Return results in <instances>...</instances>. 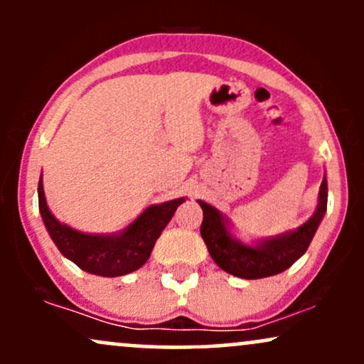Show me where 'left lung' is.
Instances as JSON below:
<instances>
[{"label":"left lung","instance_id":"obj_1","mask_svg":"<svg viewBox=\"0 0 364 364\" xmlns=\"http://www.w3.org/2000/svg\"><path fill=\"white\" fill-rule=\"evenodd\" d=\"M327 176L320 185L318 202L313 215L306 223L291 231L275 236L241 241L232 231V223L219 208L198 200L203 210V223L200 228L208 253L224 272L241 279H263L281 274L306 253L316 229L327 212Z\"/></svg>","mask_w":364,"mask_h":364}]
</instances>
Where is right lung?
<instances>
[{
    "label": "right lung",
    "instance_id": "1",
    "mask_svg": "<svg viewBox=\"0 0 364 364\" xmlns=\"http://www.w3.org/2000/svg\"><path fill=\"white\" fill-rule=\"evenodd\" d=\"M37 195L43 223L63 257L72 260L85 272L101 277H119L139 270L149 260L157 237L173 219L176 208L185 202V196H181L169 202L149 205L121 231L95 235L78 231L53 215L46 202L43 174Z\"/></svg>",
    "mask_w": 364,
    "mask_h": 364
}]
</instances>
